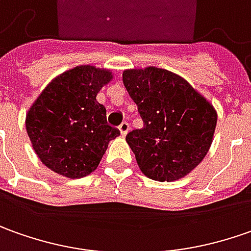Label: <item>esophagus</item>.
Returning a JSON list of instances; mask_svg holds the SVG:
<instances>
[{"instance_id":"34e87169","label":"esophagus","mask_w":251,"mask_h":251,"mask_svg":"<svg viewBox=\"0 0 251 251\" xmlns=\"http://www.w3.org/2000/svg\"><path fill=\"white\" fill-rule=\"evenodd\" d=\"M119 132H121V136L122 137H125L127 132H129V124L127 122H122L121 125H119Z\"/></svg>"}]
</instances>
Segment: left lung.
Wrapping results in <instances>:
<instances>
[{
	"mask_svg": "<svg viewBox=\"0 0 251 251\" xmlns=\"http://www.w3.org/2000/svg\"><path fill=\"white\" fill-rule=\"evenodd\" d=\"M122 79L144 122L126 136L140 171L158 182L189 175L214 140L218 115L211 101L185 77L157 66L126 69Z\"/></svg>",
	"mask_w": 251,
	"mask_h": 251,
	"instance_id": "obj_1",
	"label": "left lung"
}]
</instances>
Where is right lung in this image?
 Wrapping results in <instances>:
<instances>
[{
  "label": "right lung",
  "instance_id": "obj_1",
  "mask_svg": "<svg viewBox=\"0 0 251 251\" xmlns=\"http://www.w3.org/2000/svg\"><path fill=\"white\" fill-rule=\"evenodd\" d=\"M114 72L93 65L75 66L55 76L26 112V132L40 161L58 175L79 179L99 167L119 130L107 125L99 91Z\"/></svg>",
  "mask_w": 251,
  "mask_h": 251
}]
</instances>
